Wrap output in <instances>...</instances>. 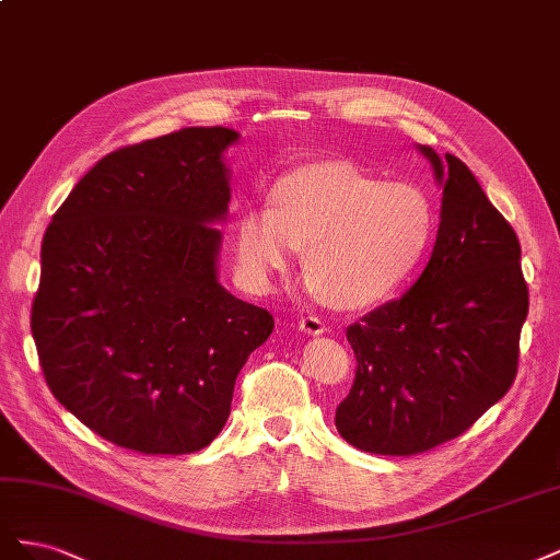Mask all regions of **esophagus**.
Wrapping results in <instances>:
<instances>
[{
  "mask_svg": "<svg viewBox=\"0 0 560 560\" xmlns=\"http://www.w3.org/2000/svg\"><path fill=\"white\" fill-rule=\"evenodd\" d=\"M299 329H301L303 334H308V336H322V334H327L325 322H322L319 317H313V315L299 319Z\"/></svg>",
  "mask_w": 560,
  "mask_h": 560,
  "instance_id": "esophagus-1",
  "label": "esophagus"
}]
</instances>
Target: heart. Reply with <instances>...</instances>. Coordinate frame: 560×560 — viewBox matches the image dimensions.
<instances>
[{
  "label": "heart",
  "mask_w": 560,
  "mask_h": 560,
  "mask_svg": "<svg viewBox=\"0 0 560 560\" xmlns=\"http://www.w3.org/2000/svg\"><path fill=\"white\" fill-rule=\"evenodd\" d=\"M436 208L413 184H385L348 161H315L284 173L268 210L247 208L233 249L243 284L268 292L303 249L308 292L346 313L393 299L428 259Z\"/></svg>",
  "instance_id": "b5f03b06"
}]
</instances>
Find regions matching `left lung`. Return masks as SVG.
Masks as SVG:
<instances>
[{
  "instance_id": "left-lung-1",
  "label": "left lung",
  "mask_w": 560,
  "mask_h": 560,
  "mask_svg": "<svg viewBox=\"0 0 560 560\" xmlns=\"http://www.w3.org/2000/svg\"><path fill=\"white\" fill-rule=\"evenodd\" d=\"M416 149L442 186L436 243L409 292L348 327L358 371L336 409L338 434L378 455L434 448L498 404L528 315L514 229L460 159Z\"/></svg>"
}]
</instances>
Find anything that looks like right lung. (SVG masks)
Masks as SVG:
<instances>
[{
    "label": "right lung",
    "mask_w": 560,
    "mask_h": 560,
    "mask_svg": "<svg viewBox=\"0 0 560 560\" xmlns=\"http://www.w3.org/2000/svg\"><path fill=\"white\" fill-rule=\"evenodd\" d=\"M231 128L118 149L81 177L42 243L32 336L54 397L107 442L147 455L206 448L273 315L226 292Z\"/></svg>",
    "instance_id": "1"
}]
</instances>
